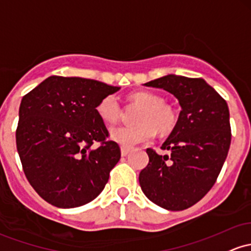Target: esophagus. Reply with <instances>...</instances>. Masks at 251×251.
Wrapping results in <instances>:
<instances>
[{
    "label": "esophagus",
    "instance_id": "esophagus-1",
    "mask_svg": "<svg viewBox=\"0 0 251 251\" xmlns=\"http://www.w3.org/2000/svg\"><path fill=\"white\" fill-rule=\"evenodd\" d=\"M128 152H130V149L125 148V147H121V155H123V156H127Z\"/></svg>",
    "mask_w": 251,
    "mask_h": 251
}]
</instances>
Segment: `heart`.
<instances>
[{
  "mask_svg": "<svg viewBox=\"0 0 251 251\" xmlns=\"http://www.w3.org/2000/svg\"><path fill=\"white\" fill-rule=\"evenodd\" d=\"M130 101L140 106L136 115L137 125L119 126L111 130V138L125 148H133L148 143L155 137L156 131L167 134L176 125L175 109L166 103L159 95L151 92H137L128 96ZM99 117L104 123L114 124L120 118V104L114 95L103 98L96 106Z\"/></svg>",
  "mask_w": 251,
  "mask_h": 251,
  "instance_id": "obj_1",
  "label": "heart"
}]
</instances>
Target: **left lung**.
Segmentation results:
<instances>
[{
    "label": "left lung",
    "mask_w": 251,
    "mask_h": 251,
    "mask_svg": "<svg viewBox=\"0 0 251 251\" xmlns=\"http://www.w3.org/2000/svg\"><path fill=\"white\" fill-rule=\"evenodd\" d=\"M178 100L182 111L163 143L161 156L147 149L149 163L139 174L143 193L156 205L182 211L202 199L216 183L231 143L226 101L202 78L167 75L145 83Z\"/></svg>",
    "instance_id": "left-lung-1"
}]
</instances>
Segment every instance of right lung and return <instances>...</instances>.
<instances>
[{
    "label": "right lung",
    "mask_w": 251,
    "mask_h": 251,
    "mask_svg": "<svg viewBox=\"0 0 251 251\" xmlns=\"http://www.w3.org/2000/svg\"><path fill=\"white\" fill-rule=\"evenodd\" d=\"M119 89L95 79L50 76L23 98L16 148L27 180L45 201L78 207L102 192L121 152L107 139L96 106Z\"/></svg>",
    "instance_id": "right-lung-1"
}]
</instances>
